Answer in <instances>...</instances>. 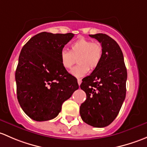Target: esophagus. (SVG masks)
Returning a JSON list of instances; mask_svg holds the SVG:
<instances>
[{
  "label": "esophagus",
  "instance_id": "esophagus-1",
  "mask_svg": "<svg viewBox=\"0 0 147 147\" xmlns=\"http://www.w3.org/2000/svg\"><path fill=\"white\" fill-rule=\"evenodd\" d=\"M77 81H78V85H81V82H82V80L81 79V78H78V80H77Z\"/></svg>",
  "mask_w": 147,
  "mask_h": 147
}]
</instances>
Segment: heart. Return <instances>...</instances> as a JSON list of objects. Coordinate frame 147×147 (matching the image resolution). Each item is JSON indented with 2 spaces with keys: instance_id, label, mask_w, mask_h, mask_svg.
<instances>
[{
  "instance_id": "obj_1",
  "label": "heart",
  "mask_w": 147,
  "mask_h": 147,
  "mask_svg": "<svg viewBox=\"0 0 147 147\" xmlns=\"http://www.w3.org/2000/svg\"><path fill=\"white\" fill-rule=\"evenodd\" d=\"M102 47L98 42H92L86 38H79L71 45L70 51L63 49L60 59L63 67L69 69L76 63V66L71 73L76 77H82L88 73L90 69L93 70L98 66L102 60Z\"/></svg>"
}]
</instances>
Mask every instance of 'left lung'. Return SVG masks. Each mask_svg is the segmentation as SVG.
Segmentation results:
<instances>
[{
  "mask_svg": "<svg viewBox=\"0 0 147 147\" xmlns=\"http://www.w3.org/2000/svg\"><path fill=\"white\" fill-rule=\"evenodd\" d=\"M89 36L101 44L102 57L98 67L80 86L86 93L80 115L88 125L104 127L116 118L125 100L127 73L123 54L115 41L102 33Z\"/></svg>",
  "mask_w": 147,
  "mask_h": 147,
  "instance_id": "obj_1",
  "label": "left lung"
}]
</instances>
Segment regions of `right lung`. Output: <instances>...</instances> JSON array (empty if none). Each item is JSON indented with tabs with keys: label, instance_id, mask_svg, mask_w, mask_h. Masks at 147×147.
Returning a JSON list of instances; mask_svg holds the SVG:
<instances>
[{
	"label": "right lung",
	"instance_id": "right-lung-1",
	"mask_svg": "<svg viewBox=\"0 0 147 147\" xmlns=\"http://www.w3.org/2000/svg\"><path fill=\"white\" fill-rule=\"evenodd\" d=\"M72 33H39L24 45L16 71L17 97L25 114L35 121L50 120L78 88L77 79L61 63L63 48Z\"/></svg>",
	"mask_w": 147,
	"mask_h": 147
}]
</instances>
